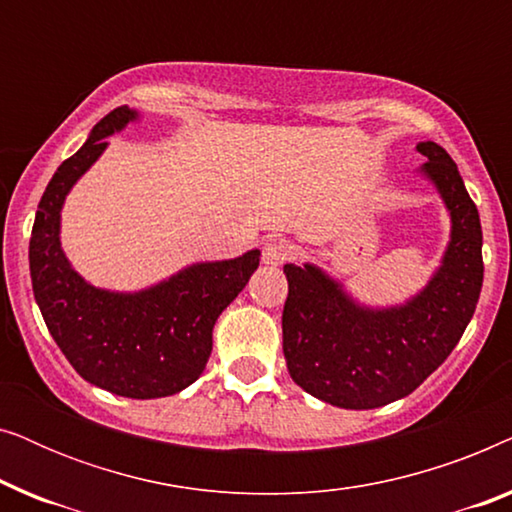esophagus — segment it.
<instances>
[{
	"instance_id": "34e87169",
	"label": "esophagus",
	"mask_w": 512,
	"mask_h": 512,
	"mask_svg": "<svg viewBox=\"0 0 512 512\" xmlns=\"http://www.w3.org/2000/svg\"><path fill=\"white\" fill-rule=\"evenodd\" d=\"M291 256V244L282 240V237H270V240L263 242V263L265 265H282L289 261Z\"/></svg>"
}]
</instances>
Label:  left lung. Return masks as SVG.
I'll list each match as a JSON object with an SVG mask.
<instances>
[{
  "label": "left lung",
  "instance_id": "1",
  "mask_svg": "<svg viewBox=\"0 0 512 512\" xmlns=\"http://www.w3.org/2000/svg\"><path fill=\"white\" fill-rule=\"evenodd\" d=\"M417 151L452 221L440 268L417 296L368 307L317 265H284L286 368L298 387L335 408L373 410L412 394L457 347L478 305L485 272L478 207L443 146L422 142Z\"/></svg>",
  "mask_w": 512,
  "mask_h": 512
}]
</instances>
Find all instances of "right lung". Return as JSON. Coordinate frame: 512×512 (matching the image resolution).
I'll return each instance as SVG.
<instances>
[{
    "instance_id": "1",
    "label": "right lung",
    "mask_w": 512,
    "mask_h": 512,
    "mask_svg": "<svg viewBox=\"0 0 512 512\" xmlns=\"http://www.w3.org/2000/svg\"><path fill=\"white\" fill-rule=\"evenodd\" d=\"M137 118L128 107L111 111L48 181L32 226L30 275L41 317L76 373L111 394L144 401L179 394L202 375L216 319L247 286L261 251L193 263L135 293L97 289L72 268L60 244L67 193L102 156L107 137Z\"/></svg>"
}]
</instances>
